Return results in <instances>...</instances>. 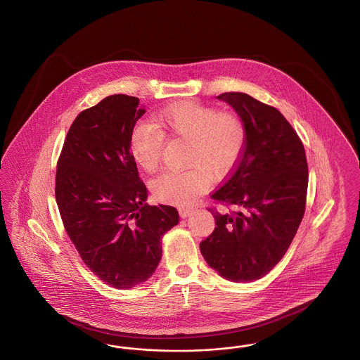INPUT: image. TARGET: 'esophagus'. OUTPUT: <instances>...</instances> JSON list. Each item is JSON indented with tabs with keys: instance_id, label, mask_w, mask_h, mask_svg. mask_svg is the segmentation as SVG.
<instances>
[{
	"instance_id": "obj_1",
	"label": "esophagus",
	"mask_w": 360,
	"mask_h": 360,
	"mask_svg": "<svg viewBox=\"0 0 360 360\" xmlns=\"http://www.w3.org/2000/svg\"><path fill=\"white\" fill-rule=\"evenodd\" d=\"M193 209H190V207H182V209H179V214L182 218H187L188 216H191L193 214Z\"/></svg>"
}]
</instances>
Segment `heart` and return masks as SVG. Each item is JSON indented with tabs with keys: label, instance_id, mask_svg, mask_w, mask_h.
<instances>
[{
	"label": "heart",
	"instance_id": "obj_1",
	"mask_svg": "<svg viewBox=\"0 0 360 360\" xmlns=\"http://www.w3.org/2000/svg\"><path fill=\"white\" fill-rule=\"evenodd\" d=\"M165 135L190 142L186 172L163 174L151 185L154 197L165 203L190 205L209 184L231 173L248 141L244 119L234 112L197 101H178L162 108L153 123H138L129 135V151L146 173L158 170Z\"/></svg>",
	"mask_w": 360,
	"mask_h": 360
}]
</instances>
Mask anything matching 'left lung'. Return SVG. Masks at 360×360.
<instances>
[{
    "instance_id": "obj_1",
    "label": "left lung",
    "mask_w": 360,
    "mask_h": 360,
    "mask_svg": "<svg viewBox=\"0 0 360 360\" xmlns=\"http://www.w3.org/2000/svg\"><path fill=\"white\" fill-rule=\"evenodd\" d=\"M217 99L244 119L248 141L234 172L212 194L237 210L209 209L217 228L200 249L221 277L249 283L269 274L287 253L305 210L308 165L300 138L278 110L243 92Z\"/></svg>"
}]
</instances>
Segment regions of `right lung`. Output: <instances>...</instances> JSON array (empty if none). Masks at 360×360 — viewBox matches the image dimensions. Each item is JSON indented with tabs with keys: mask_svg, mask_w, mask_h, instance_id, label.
Instances as JSON below:
<instances>
[{
	"mask_svg": "<svg viewBox=\"0 0 360 360\" xmlns=\"http://www.w3.org/2000/svg\"><path fill=\"white\" fill-rule=\"evenodd\" d=\"M144 112L138 98H104L73 120L58 162L55 194L64 228L89 271L116 289L153 276L162 237L179 222L173 206L146 203L129 151L131 131Z\"/></svg>",
	"mask_w": 360,
	"mask_h": 360,
	"instance_id": "1",
	"label": "right lung"
}]
</instances>
